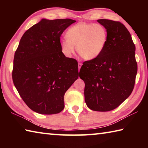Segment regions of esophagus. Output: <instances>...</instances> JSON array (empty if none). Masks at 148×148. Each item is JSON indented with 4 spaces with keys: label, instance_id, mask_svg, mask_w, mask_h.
Returning <instances> with one entry per match:
<instances>
[{
    "label": "esophagus",
    "instance_id": "1",
    "mask_svg": "<svg viewBox=\"0 0 148 148\" xmlns=\"http://www.w3.org/2000/svg\"><path fill=\"white\" fill-rule=\"evenodd\" d=\"M82 65V63H80V62H79V63H78V69H79V71L80 68H81Z\"/></svg>",
    "mask_w": 148,
    "mask_h": 148
}]
</instances>
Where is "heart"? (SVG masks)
<instances>
[{
    "label": "heart",
    "mask_w": 148,
    "mask_h": 148,
    "mask_svg": "<svg viewBox=\"0 0 148 148\" xmlns=\"http://www.w3.org/2000/svg\"><path fill=\"white\" fill-rule=\"evenodd\" d=\"M66 38L60 41L61 51L65 56L71 57L76 46L82 58L91 61L103 53L108 34L106 29L101 24L80 22L67 30Z\"/></svg>",
    "instance_id": "1"
}]
</instances>
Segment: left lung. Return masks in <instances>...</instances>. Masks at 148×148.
Instances as JSON below:
<instances>
[{
	"label": "left lung",
	"mask_w": 148,
	"mask_h": 148,
	"mask_svg": "<svg viewBox=\"0 0 148 148\" xmlns=\"http://www.w3.org/2000/svg\"><path fill=\"white\" fill-rule=\"evenodd\" d=\"M97 22L106 29L108 40L103 53L85 61L79 72L85 83V102L97 112L114 110L133 90L137 74L135 47L123 24L109 19Z\"/></svg>",
	"instance_id": "left-lung-1"
}]
</instances>
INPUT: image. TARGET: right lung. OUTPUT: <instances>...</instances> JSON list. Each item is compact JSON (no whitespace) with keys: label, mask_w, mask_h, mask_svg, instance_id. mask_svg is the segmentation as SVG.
Returning <instances> with one entry per match:
<instances>
[{"label":"right lung","mask_w":148,"mask_h":148,"mask_svg":"<svg viewBox=\"0 0 148 148\" xmlns=\"http://www.w3.org/2000/svg\"><path fill=\"white\" fill-rule=\"evenodd\" d=\"M71 19H42L25 32L14 55L12 79L25 104L40 114H55L64 108L66 91L78 78L76 59L65 57L60 37Z\"/></svg>","instance_id":"1"}]
</instances>
